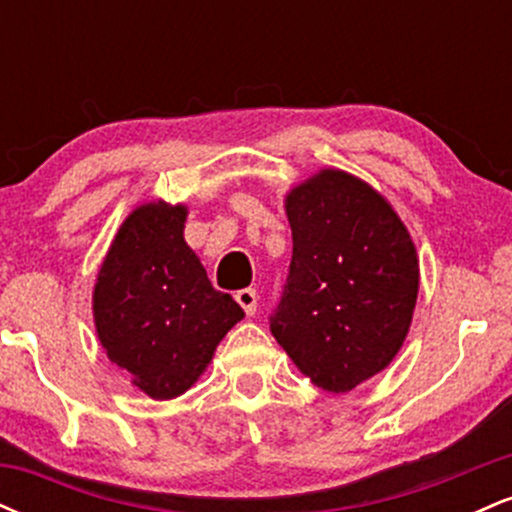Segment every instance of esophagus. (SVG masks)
<instances>
[{
  "label": "esophagus",
  "instance_id": "esophagus-1",
  "mask_svg": "<svg viewBox=\"0 0 512 512\" xmlns=\"http://www.w3.org/2000/svg\"><path fill=\"white\" fill-rule=\"evenodd\" d=\"M236 301L240 303V308H243L248 315L257 313V291L255 289L236 291Z\"/></svg>",
  "mask_w": 512,
  "mask_h": 512
}]
</instances>
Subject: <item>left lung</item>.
I'll return each mask as SVG.
<instances>
[{"label":"left lung","mask_w":512,"mask_h":512,"mask_svg":"<svg viewBox=\"0 0 512 512\" xmlns=\"http://www.w3.org/2000/svg\"><path fill=\"white\" fill-rule=\"evenodd\" d=\"M293 255L269 330L327 392L380 373L407 337L419 260L407 228L373 187L322 170L286 197Z\"/></svg>","instance_id":"obj_1"}]
</instances>
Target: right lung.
I'll return each instance as SVG.
<instances>
[{"label":"right lung","mask_w":512,"mask_h":512,"mask_svg":"<svg viewBox=\"0 0 512 512\" xmlns=\"http://www.w3.org/2000/svg\"><path fill=\"white\" fill-rule=\"evenodd\" d=\"M185 207L144 204L110 245L93 315L108 358L154 399L178 397L207 368L243 308L211 286L182 238Z\"/></svg>","instance_id":"obj_1"}]
</instances>
